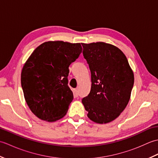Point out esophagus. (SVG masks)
<instances>
[{
    "instance_id": "obj_1",
    "label": "esophagus",
    "mask_w": 158,
    "mask_h": 158,
    "mask_svg": "<svg viewBox=\"0 0 158 158\" xmlns=\"http://www.w3.org/2000/svg\"><path fill=\"white\" fill-rule=\"evenodd\" d=\"M73 94H74V96L76 97V98H77V97L79 96V92H78V90H77V89H74Z\"/></svg>"
}]
</instances>
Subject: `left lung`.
Instances as JSON below:
<instances>
[{
	"label": "left lung",
	"mask_w": 158,
	"mask_h": 158,
	"mask_svg": "<svg viewBox=\"0 0 158 158\" xmlns=\"http://www.w3.org/2000/svg\"><path fill=\"white\" fill-rule=\"evenodd\" d=\"M83 54L91 71V90L82 99L88 118L107 123L118 117L130 98L134 73L125 54L104 42L81 43Z\"/></svg>",
	"instance_id": "1"
}]
</instances>
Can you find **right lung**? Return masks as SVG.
Instances as JSON below:
<instances>
[{
    "instance_id": "add662e5",
    "label": "right lung",
    "mask_w": 158,
    "mask_h": 158,
    "mask_svg": "<svg viewBox=\"0 0 158 158\" xmlns=\"http://www.w3.org/2000/svg\"><path fill=\"white\" fill-rule=\"evenodd\" d=\"M82 52L80 43L47 41L26 60L21 73L23 96L32 113L53 122L64 116L73 94L68 85L69 67Z\"/></svg>"
}]
</instances>
